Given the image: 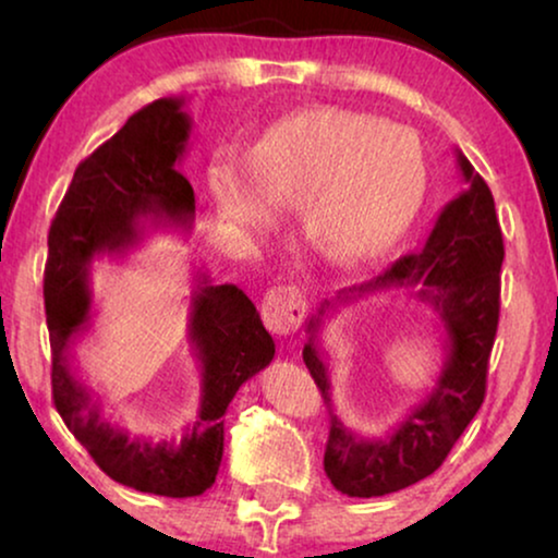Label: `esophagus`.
Masks as SVG:
<instances>
[{
	"mask_svg": "<svg viewBox=\"0 0 558 558\" xmlns=\"http://www.w3.org/2000/svg\"><path fill=\"white\" fill-rule=\"evenodd\" d=\"M307 302L296 287H274L262 302V317L266 327L277 335H292L302 325Z\"/></svg>",
	"mask_w": 558,
	"mask_h": 558,
	"instance_id": "esophagus-1",
	"label": "esophagus"
}]
</instances>
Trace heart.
I'll return each mask as SVG.
<instances>
[{"label": "heart", "mask_w": 558, "mask_h": 558, "mask_svg": "<svg viewBox=\"0 0 558 558\" xmlns=\"http://www.w3.org/2000/svg\"><path fill=\"white\" fill-rule=\"evenodd\" d=\"M426 182L422 144L401 126L312 106L266 126L246 157L210 162L208 201L228 226L269 228L294 205L304 235L338 264L384 254L414 218Z\"/></svg>", "instance_id": "heart-1"}]
</instances>
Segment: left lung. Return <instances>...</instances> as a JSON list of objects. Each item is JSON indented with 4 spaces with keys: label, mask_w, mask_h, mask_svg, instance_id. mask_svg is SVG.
Returning <instances> with one entry per match:
<instances>
[{
    "label": "left lung",
    "mask_w": 558,
    "mask_h": 558,
    "mask_svg": "<svg viewBox=\"0 0 558 558\" xmlns=\"http://www.w3.org/2000/svg\"><path fill=\"white\" fill-rule=\"evenodd\" d=\"M457 165L468 187L441 208L424 246L399 258L376 279L325 300L307 323L310 340L304 342L302 357L327 403L330 376L319 348V330L327 312L340 304L391 289H414L447 335L445 361L432 393L386 437H363L330 409L325 472L335 490L350 498H376L429 477L483 407L487 363L498 332L500 266L506 251L490 187L460 149Z\"/></svg>",
    "instance_id": "8db88e82"
}]
</instances>
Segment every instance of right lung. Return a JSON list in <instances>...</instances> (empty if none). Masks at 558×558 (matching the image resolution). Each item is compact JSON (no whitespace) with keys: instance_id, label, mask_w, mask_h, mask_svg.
<instances>
[{"instance_id":"right-lung-1","label":"right lung","mask_w":558,"mask_h":558,"mask_svg":"<svg viewBox=\"0 0 558 558\" xmlns=\"http://www.w3.org/2000/svg\"><path fill=\"white\" fill-rule=\"evenodd\" d=\"M185 98H159L83 159L52 218L45 266V315L52 350V401L98 468L140 493L193 498L216 483L228 403L274 357V340L254 302L235 284L195 277L187 340L201 363V407L185 437L155 441L101 416L73 365V345L90 330V266L124 256L147 226L193 228L195 193L180 174L193 121Z\"/></svg>"}]
</instances>
